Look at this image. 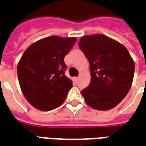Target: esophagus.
<instances>
[{
	"instance_id": "obj_1",
	"label": "esophagus",
	"mask_w": 146,
	"mask_h": 146,
	"mask_svg": "<svg viewBox=\"0 0 146 146\" xmlns=\"http://www.w3.org/2000/svg\"><path fill=\"white\" fill-rule=\"evenodd\" d=\"M74 80H79V77H75Z\"/></svg>"
}]
</instances>
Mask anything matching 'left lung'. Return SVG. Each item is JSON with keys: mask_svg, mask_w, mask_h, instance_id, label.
Returning a JSON list of instances; mask_svg holds the SVG:
<instances>
[{"mask_svg": "<svg viewBox=\"0 0 146 146\" xmlns=\"http://www.w3.org/2000/svg\"><path fill=\"white\" fill-rule=\"evenodd\" d=\"M78 44L91 69L90 84L81 92L85 102L97 110L113 109L131 87L133 58L122 44L103 34L83 36Z\"/></svg>", "mask_w": 146, "mask_h": 146, "instance_id": "left-lung-1", "label": "left lung"}]
</instances>
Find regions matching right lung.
Returning <instances> with one entry per match:
<instances>
[{"label":"right lung","mask_w":146,"mask_h":146,"mask_svg":"<svg viewBox=\"0 0 146 146\" xmlns=\"http://www.w3.org/2000/svg\"><path fill=\"white\" fill-rule=\"evenodd\" d=\"M76 41V37L48 36L24 51L18 63L19 82L26 99L36 110L50 111L65 101L73 83L64 73V57Z\"/></svg>","instance_id":"add662e5"}]
</instances>
